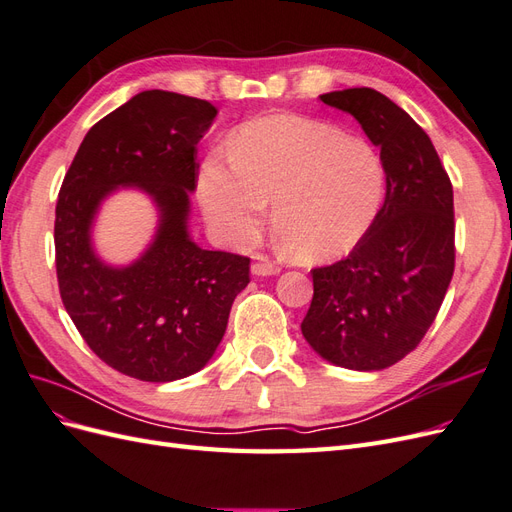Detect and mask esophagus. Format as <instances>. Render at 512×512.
Returning a JSON list of instances; mask_svg holds the SVG:
<instances>
[{
    "label": "esophagus",
    "instance_id": "1",
    "mask_svg": "<svg viewBox=\"0 0 512 512\" xmlns=\"http://www.w3.org/2000/svg\"><path fill=\"white\" fill-rule=\"evenodd\" d=\"M280 273V267L273 265V262L267 256H256L252 262V275L256 277H267V275H277Z\"/></svg>",
    "mask_w": 512,
    "mask_h": 512
}]
</instances>
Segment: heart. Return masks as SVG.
Here are the masks:
<instances>
[{"instance_id":"b5f03b06","label":"heart","mask_w":512,"mask_h":512,"mask_svg":"<svg viewBox=\"0 0 512 512\" xmlns=\"http://www.w3.org/2000/svg\"><path fill=\"white\" fill-rule=\"evenodd\" d=\"M230 164L207 160L200 205L228 243L258 237L273 200V230L284 250L316 265L348 254L376 222L386 170L378 151L331 123L271 115L232 138Z\"/></svg>"}]
</instances>
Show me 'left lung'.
Segmentation results:
<instances>
[{
	"mask_svg": "<svg viewBox=\"0 0 512 512\" xmlns=\"http://www.w3.org/2000/svg\"><path fill=\"white\" fill-rule=\"evenodd\" d=\"M320 100L352 115L380 149L386 196L348 258L312 271L301 333L324 361L380 371L418 346L451 284L453 185L425 130L380 91L354 87Z\"/></svg>",
	"mask_w": 512,
	"mask_h": 512,
	"instance_id": "obj_1",
	"label": "left lung"
}]
</instances>
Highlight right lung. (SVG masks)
I'll use <instances>...</instances> for the list:
<instances>
[{"label":"right lung","mask_w":512,"mask_h":512,"mask_svg":"<svg viewBox=\"0 0 512 512\" xmlns=\"http://www.w3.org/2000/svg\"><path fill=\"white\" fill-rule=\"evenodd\" d=\"M215 115L207 100L141 91L87 132L61 183V301L87 346L136 380L173 382L203 369L250 284V258L203 250L188 228L196 145ZM119 189L143 191L159 211L157 235L130 266H111L93 247L99 207Z\"/></svg>","instance_id":"right-lung-1"}]
</instances>
